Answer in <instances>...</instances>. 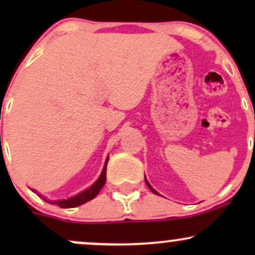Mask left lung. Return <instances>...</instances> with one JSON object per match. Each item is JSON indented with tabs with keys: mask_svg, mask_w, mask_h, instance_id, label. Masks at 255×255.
Instances as JSON below:
<instances>
[{
	"mask_svg": "<svg viewBox=\"0 0 255 255\" xmlns=\"http://www.w3.org/2000/svg\"><path fill=\"white\" fill-rule=\"evenodd\" d=\"M145 182H146V184H147V186H148V188H150V189H151V191H152V192H153V193H154V194H157V195H159V194H158V192H156V191H154V189H153V188H152V187H151V186H150V183H148V182H147V180H146V178H145Z\"/></svg>",
	"mask_w": 255,
	"mask_h": 255,
	"instance_id": "8db88e82",
	"label": "left lung"
}]
</instances>
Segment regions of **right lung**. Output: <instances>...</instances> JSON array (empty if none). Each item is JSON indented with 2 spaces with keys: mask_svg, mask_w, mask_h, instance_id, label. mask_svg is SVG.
<instances>
[{
  "mask_svg": "<svg viewBox=\"0 0 255 255\" xmlns=\"http://www.w3.org/2000/svg\"><path fill=\"white\" fill-rule=\"evenodd\" d=\"M108 160H109V156H108L107 160H105V164H104V168H103V171H102L101 176L97 181H96L95 183L92 184V186L90 187V188L85 189L81 193H79V194L75 195V197H72V198H68V199H63V200H56V201H49L46 200V199H43L45 201H48L49 204H56L57 206L62 207V209H71V207H77L79 205H83L85 203H87V201L92 200V199H95L97 197V194L99 192H101V189L103 188V186L105 184V181H107V164H108ZM34 192V191H33ZM39 195V194H38ZM40 197V195H39Z\"/></svg>",
  "mask_w": 255,
  "mask_h": 255,
  "instance_id": "add662e5",
  "label": "right lung"
}]
</instances>
